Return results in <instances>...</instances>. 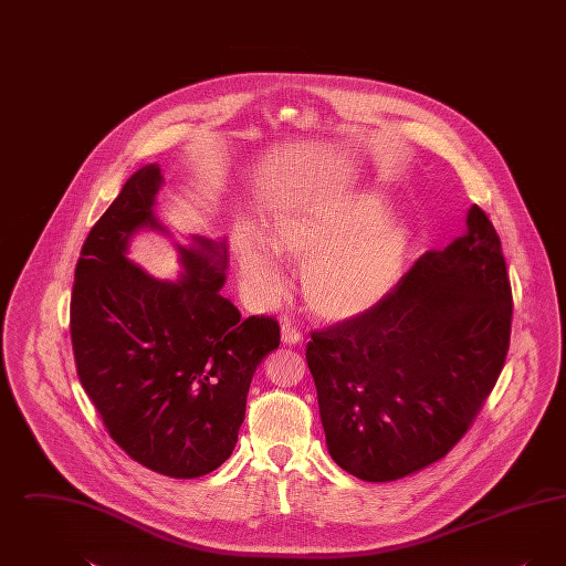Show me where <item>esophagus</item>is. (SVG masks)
<instances>
[{
  "mask_svg": "<svg viewBox=\"0 0 566 566\" xmlns=\"http://www.w3.org/2000/svg\"><path fill=\"white\" fill-rule=\"evenodd\" d=\"M282 342H284L286 346H296V344L303 342V333L296 331L293 324H282Z\"/></svg>",
  "mask_w": 566,
  "mask_h": 566,
  "instance_id": "34e87169",
  "label": "esophagus"
}]
</instances>
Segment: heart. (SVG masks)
Wrapping results in <instances>:
<instances>
[{
    "label": "heart",
    "mask_w": 566,
    "mask_h": 566,
    "mask_svg": "<svg viewBox=\"0 0 566 566\" xmlns=\"http://www.w3.org/2000/svg\"><path fill=\"white\" fill-rule=\"evenodd\" d=\"M270 242L248 222L233 231V252L248 295L273 305L289 291L280 255L301 263L310 312L346 323L379 305L403 275L411 229L388 216L374 190H316L289 201L270 218Z\"/></svg>",
    "instance_id": "b5f03b06"
}]
</instances>
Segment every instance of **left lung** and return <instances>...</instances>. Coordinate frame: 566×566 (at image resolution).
<instances>
[{
	"label": "left lung",
	"instance_id": "1",
	"mask_svg": "<svg viewBox=\"0 0 566 566\" xmlns=\"http://www.w3.org/2000/svg\"><path fill=\"white\" fill-rule=\"evenodd\" d=\"M467 229L427 252L367 314L312 333L331 458L365 482H395L446 457L505 365L512 286L501 240L471 206Z\"/></svg>",
	"mask_w": 566,
	"mask_h": 566
}]
</instances>
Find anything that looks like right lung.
<instances>
[{
    "mask_svg": "<svg viewBox=\"0 0 566 566\" xmlns=\"http://www.w3.org/2000/svg\"><path fill=\"white\" fill-rule=\"evenodd\" d=\"M161 187V167L144 165L91 229L74 275L70 333L82 388L109 437L146 469L192 480L231 457L250 381L280 346V326L270 316L243 321L220 295L224 238L176 243L178 280L129 261L139 231L171 238L155 212Z\"/></svg>",
    "mask_w": 566,
    "mask_h": 566,
    "instance_id": "1",
    "label": "right lung"
}]
</instances>
